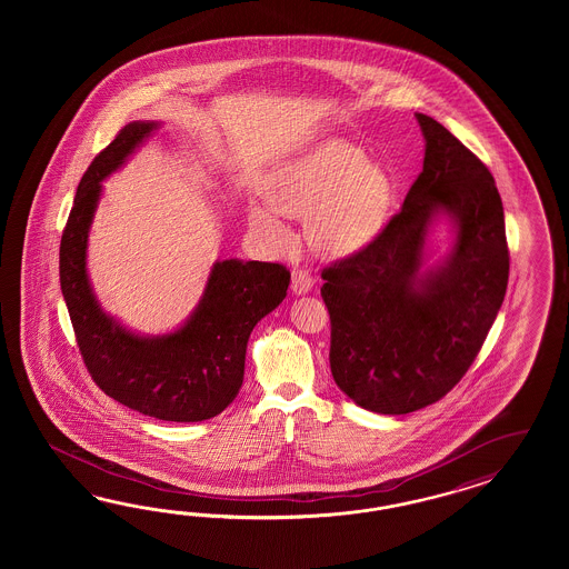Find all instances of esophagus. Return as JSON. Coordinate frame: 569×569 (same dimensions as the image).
<instances>
[{
    "label": "esophagus",
    "instance_id": "esophagus-1",
    "mask_svg": "<svg viewBox=\"0 0 569 569\" xmlns=\"http://www.w3.org/2000/svg\"><path fill=\"white\" fill-rule=\"evenodd\" d=\"M315 286V279L310 276L309 271H302V269H293L292 271V292L293 293H307L310 292V288Z\"/></svg>",
    "mask_w": 569,
    "mask_h": 569
}]
</instances>
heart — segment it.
<instances>
[{"label": "heart", "mask_w": 569, "mask_h": 569, "mask_svg": "<svg viewBox=\"0 0 569 569\" xmlns=\"http://www.w3.org/2000/svg\"><path fill=\"white\" fill-rule=\"evenodd\" d=\"M267 204L248 208L250 227L273 246L290 241L281 214L309 217L307 233L328 254H350L388 221L395 181L365 150L328 139L281 164L264 183Z\"/></svg>", "instance_id": "obj_1"}]
</instances>
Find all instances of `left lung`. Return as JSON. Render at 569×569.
Returning <instances> with one entry per match:
<instances>
[{
	"label": "left lung",
	"instance_id": "8db88e82",
	"mask_svg": "<svg viewBox=\"0 0 569 569\" xmlns=\"http://www.w3.org/2000/svg\"><path fill=\"white\" fill-rule=\"evenodd\" d=\"M423 171L402 208L359 252L323 269L329 365L346 397L381 415L447 397L476 361L507 292L509 248L495 177L428 114ZM448 216L456 240L422 269L430 224Z\"/></svg>",
	"mask_w": 569,
	"mask_h": 569
}]
</instances>
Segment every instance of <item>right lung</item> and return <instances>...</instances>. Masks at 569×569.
Here are the masks:
<instances>
[{"mask_svg":"<svg viewBox=\"0 0 569 569\" xmlns=\"http://www.w3.org/2000/svg\"><path fill=\"white\" fill-rule=\"evenodd\" d=\"M154 121H133L89 164L60 241V288L91 379L103 395L162 421H204L240 392L246 346L290 286L279 262L217 260L190 319L164 336H138L103 312L87 277V238L102 181L121 169Z\"/></svg>","mask_w":569,"mask_h":569,"instance_id":"obj_1","label":"right lung"}]
</instances>
